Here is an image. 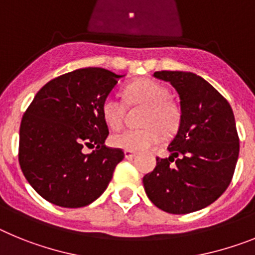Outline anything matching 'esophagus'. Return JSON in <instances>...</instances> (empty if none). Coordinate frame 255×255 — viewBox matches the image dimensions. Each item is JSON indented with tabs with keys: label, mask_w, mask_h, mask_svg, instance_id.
I'll return each mask as SVG.
<instances>
[{
	"label": "esophagus",
	"mask_w": 255,
	"mask_h": 255,
	"mask_svg": "<svg viewBox=\"0 0 255 255\" xmlns=\"http://www.w3.org/2000/svg\"><path fill=\"white\" fill-rule=\"evenodd\" d=\"M136 156V152L129 151V150H125V158L126 159H133Z\"/></svg>",
	"instance_id": "esophagus-1"
}]
</instances>
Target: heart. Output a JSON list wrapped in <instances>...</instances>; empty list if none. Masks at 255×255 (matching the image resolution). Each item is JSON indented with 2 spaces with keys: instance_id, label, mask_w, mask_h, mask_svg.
I'll return each instance as SVG.
<instances>
[{
  "instance_id": "obj_1",
  "label": "heart",
  "mask_w": 255,
  "mask_h": 255,
  "mask_svg": "<svg viewBox=\"0 0 255 255\" xmlns=\"http://www.w3.org/2000/svg\"><path fill=\"white\" fill-rule=\"evenodd\" d=\"M169 92L163 85L152 79H140L125 88L128 105H145L140 118V128L121 130L112 134L110 143L114 147L129 151H142L158 143L163 133H173L180 126V109L170 100ZM105 123L113 129L121 127L125 114L123 104L114 96H108L101 105Z\"/></svg>"
}]
</instances>
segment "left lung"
Segmentation results:
<instances>
[{
	"mask_svg": "<svg viewBox=\"0 0 255 255\" xmlns=\"http://www.w3.org/2000/svg\"><path fill=\"white\" fill-rule=\"evenodd\" d=\"M180 96L181 119L170 155L156 158V167L143 177L147 198L172 214L192 213L208 207L229 187L239 158L234 112L225 97L191 72H155Z\"/></svg>",
	"mask_w": 255,
	"mask_h": 255,
	"instance_id": "1",
	"label": "left lung"
}]
</instances>
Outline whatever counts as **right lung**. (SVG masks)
<instances>
[{"mask_svg":"<svg viewBox=\"0 0 255 255\" xmlns=\"http://www.w3.org/2000/svg\"><path fill=\"white\" fill-rule=\"evenodd\" d=\"M103 68H85L52 79L23 115L19 163L35 191L63 208L100 198L125 152L105 146L109 129L101 105L118 81ZM85 147L95 150L85 154Z\"/></svg>","mask_w":255,"mask_h":255,"instance_id":"1","label":"right lung"}]
</instances>
